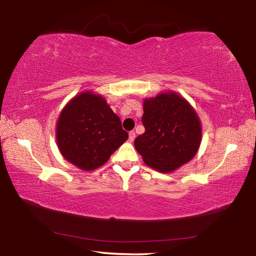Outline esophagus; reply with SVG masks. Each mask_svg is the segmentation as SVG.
I'll return each instance as SVG.
<instances>
[{"label": "esophagus", "mask_w": 256, "mask_h": 256, "mask_svg": "<svg viewBox=\"0 0 256 256\" xmlns=\"http://www.w3.org/2000/svg\"><path fill=\"white\" fill-rule=\"evenodd\" d=\"M134 138H136V132L131 131V132L128 133V140H130V142H133Z\"/></svg>", "instance_id": "1"}]
</instances>
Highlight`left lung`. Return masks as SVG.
<instances>
[{"instance_id": "left-lung-1", "label": "left lung", "mask_w": 256, "mask_h": 256, "mask_svg": "<svg viewBox=\"0 0 256 256\" xmlns=\"http://www.w3.org/2000/svg\"><path fill=\"white\" fill-rule=\"evenodd\" d=\"M142 123L146 131L134 146L149 167L170 172L198 154L202 138L201 120L185 98L174 92L144 100Z\"/></svg>"}]
</instances>
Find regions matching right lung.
<instances>
[{
    "instance_id": "add662e5",
    "label": "right lung",
    "mask_w": 256,
    "mask_h": 256,
    "mask_svg": "<svg viewBox=\"0 0 256 256\" xmlns=\"http://www.w3.org/2000/svg\"><path fill=\"white\" fill-rule=\"evenodd\" d=\"M128 138L106 99L92 92L73 97L60 112L56 124L60 154L86 172L102 166Z\"/></svg>"
}]
</instances>
